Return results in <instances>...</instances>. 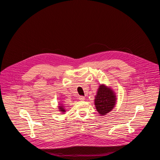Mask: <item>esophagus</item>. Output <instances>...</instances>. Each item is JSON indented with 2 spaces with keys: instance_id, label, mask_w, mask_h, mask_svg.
Returning a JSON list of instances; mask_svg holds the SVG:
<instances>
[{
  "instance_id": "esophagus-1",
  "label": "esophagus",
  "mask_w": 160,
  "mask_h": 160,
  "mask_svg": "<svg viewBox=\"0 0 160 160\" xmlns=\"http://www.w3.org/2000/svg\"><path fill=\"white\" fill-rule=\"evenodd\" d=\"M79 99L80 101H84L85 98V97H83V96H80L79 98Z\"/></svg>"
}]
</instances>
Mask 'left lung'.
<instances>
[{"label":"left lung","instance_id":"1","mask_svg":"<svg viewBox=\"0 0 160 160\" xmlns=\"http://www.w3.org/2000/svg\"><path fill=\"white\" fill-rule=\"evenodd\" d=\"M95 105L100 115H104L113 109L117 102V96L110 87L101 84L95 98Z\"/></svg>","mask_w":160,"mask_h":160}]
</instances>
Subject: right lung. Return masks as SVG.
Wrapping results in <instances>:
<instances>
[{"instance_id":"obj_1","label":"right lung","mask_w":160,"mask_h":160,"mask_svg":"<svg viewBox=\"0 0 160 160\" xmlns=\"http://www.w3.org/2000/svg\"><path fill=\"white\" fill-rule=\"evenodd\" d=\"M58 108H59V111H61L62 113H64L65 111H66V110L65 109L64 105H63V104H62V103H60L59 106H58Z\"/></svg>"}]
</instances>
